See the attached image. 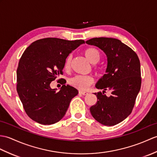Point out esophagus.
Returning <instances> with one entry per match:
<instances>
[{"label":"esophagus","mask_w":157,"mask_h":157,"mask_svg":"<svg viewBox=\"0 0 157 157\" xmlns=\"http://www.w3.org/2000/svg\"><path fill=\"white\" fill-rule=\"evenodd\" d=\"M79 93L80 94H82V95H83V96H86V95H87V94H88L87 92H84V91H82V90H79Z\"/></svg>","instance_id":"obj_1"}]
</instances>
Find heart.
Here are the masks:
<instances>
[{
    "mask_svg": "<svg viewBox=\"0 0 157 157\" xmlns=\"http://www.w3.org/2000/svg\"><path fill=\"white\" fill-rule=\"evenodd\" d=\"M84 55L86 58L92 63H97L100 60L101 53L100 51L95 47H88L84 50ZM71 56L69 55L64 61V68L66 70L71 67ZM70 84L79 90H86L94 82L93 77L90 75H78L70 79Z\"/></svg>",
    "mask_w": 157,
    "mask_h": 157,
    "instance_id": "1",
    "label": "heart"
}]
</instances>
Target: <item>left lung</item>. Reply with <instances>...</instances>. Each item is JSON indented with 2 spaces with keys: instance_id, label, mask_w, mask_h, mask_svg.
Wrapping results in <instances>:
<instances>
[{
  "instance_id": "1",
  "label": "left lung",
  "mask_w": 157,
  "mask_h": 157,
  "mask_svg": "<svg viewBox=\"0 0 157 157\" xmlns=\"http://www.w3.org/2000/svg\"><path fill=\"white\" fill-rule=\"evenodd\" d=\"M86 43L99 47L107 56L106 74L96 87L103 92L94 93L97 103L90 110L94 118L105 126L121 122L131 114L141 87L140 60L135 52L114 38L99 37ZM110 90L109 97L105 95Z\"/></svg>"
}]
</instances>
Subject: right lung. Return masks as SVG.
Returning <instances> with one entry per match:
<instances>
[{
    "instance_id": "1",
    "label": "right lung",
    "mask_w": 157,
    "mask_h": 157,
    "mask_svg": "<svg viewBox=\"0 0 157 157\" xmlns=\"http://www.w3.org/2000/svg\"><path fill=\"white\" fill-rule=\"evenodd\" d=\"M84 43L49 37L37 40L25 49L17 70V91L25 112L33 120L50 125L65 116L78 91L65 86L63 78L57 80L62 85L58 92L51 88L50 83L63 75L66 57Z\"/></svg>"
}]
</instances>
